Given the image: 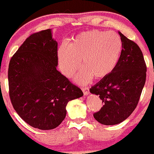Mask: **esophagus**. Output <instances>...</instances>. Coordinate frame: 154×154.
Returning a JSON list of instances; mask_svg holds the SVG:
<instances>
[{"label":"esophagus","mask_w":154,"mask_h":154,"mask_svg":"<svg viewBox=\"0 0 154 154\" xmlns=\"http://www.w3.org/2000/svg\"><path fill=\"white\" fill-rule=\"evenodd\" d=\"M81 88L83 91V94H86V95L89 94V89H88V87H82Z\"/></svg>","instance_id":"1"}]
</instances>
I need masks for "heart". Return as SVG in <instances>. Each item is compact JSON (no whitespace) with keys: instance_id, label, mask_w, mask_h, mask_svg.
I'll use <instances>...</instances> for the list:
<instances>
[{"instance_id":"b5f03b06","label":"heart","mask_w":154,"mask_h":154,"mask_svg":"<svg viewBox=\"0 0 154 154\" xmlns=\"http://www.w3.org/2000/svg\"><path fill=\"white\" fill-rule=\"evenodd\" d=\"M123 50L120 35L113 31L91 29L78 34L62 45L57 51L63 74L71 77L80 66L83 68L76 81L85 83L108 76L119 63Z\"/></svg>"}]
</instances>
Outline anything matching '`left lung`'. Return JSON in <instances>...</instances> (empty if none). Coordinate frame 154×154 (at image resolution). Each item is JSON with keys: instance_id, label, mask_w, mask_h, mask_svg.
I'll return each instance as SVG.
<instances>
[{"instance_id": "8db88e82", "label": "left lung", "mask_w": 154, "mask_h": 154, "mask_svg": "<svg viewBox=\"0 0 154 154\" xmlns=\"http://www.w3.org/2000/svg\"><path fill=\"white\" fill-rule=\"evenodd\" d=\"M119 33L123 43L119 63L108 76L90 88V92L99 95L103 104L93 116L104 125H118L132 114L146 80L147 66L140 48Z\"/></svg>"}]
</instances>
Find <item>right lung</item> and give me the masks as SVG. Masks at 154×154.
I'll return each instance as SVG.
<instances>
[{"instance_id": "obj_1", "label": "right lung", "mask_w": 154, "mask_h": 154, "mask_svg": "<svg viewBox=\"0 0 154 154\" xmlns=\"http://www.w3.org/2000/svg\"><path fill=\"white\" fill-rule=\"evenodd\" d=\"M57 42L48 29L30 35L10 61L9 94L18 116L34 128L52 130L66 116L68 101L82 90L57 70Z\"/></svg>"}]
</instances>
